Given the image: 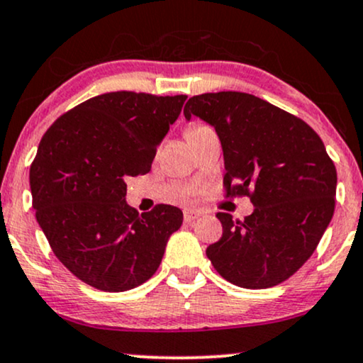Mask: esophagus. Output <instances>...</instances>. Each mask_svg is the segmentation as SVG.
<instances>
[{"mask_svg":"<svg viewBox=\"0 0 363 363\" xmlns=\"http://www.w3.org/2000/svg\"><path fill=\"white\" fill-rule=\"evenodd\" d=\"M199 216H201V211L200 210H195V208H185V211H183V220L185 222H193V220H196Z\"/></svg>","mask_w":363,"mask_h":363,"instance_id":"obj_1","label":"esophagus"}]
</instances>
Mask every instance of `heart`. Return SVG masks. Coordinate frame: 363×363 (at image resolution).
I'll return each instance as SVG.
<instances>
[{
    "mask_svg": "<svg viewBox=\"0 0 363 363\" xmlns=\"http://www.w3.org/2000/svg\"><path fill=\"white\" fill-rule=\"evenodd\" d=\"M196 128H203V125H195V126H191L190 130H196Z\"/></svg>",
    "mask_w": 363,
    "mask_h": 363,
    "instance_id": "b5f03b06",
    "label": "heart"
}]
</instances>
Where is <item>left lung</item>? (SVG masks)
Segmentation results:
<instances>
[{"mask_svg":"<svg viewBox=\"0 0 363 363\" xmlns=\"http://www.w3.org/2000/svg\"><path fill=\"white\" fill-rule=\"evenodd\" d=\"M222 141L227 196L247 195L243 222L216 213L223 235L206 248L215 270L243 289L290 279L312 257L335 210L337 170L320 136L262 98L240 91L205 93L185 105Z\"/></svg>","mask_w":363,"mask_h":363,"instance_id":"8db88e82","label":"left lung"}]
</instances>
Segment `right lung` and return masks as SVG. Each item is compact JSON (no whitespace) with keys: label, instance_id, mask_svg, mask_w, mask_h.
I'll use <instances>...</instances> for the list:
<instances>
[{"label":"right lung","instance_id":"1","mask_svg":"<svg viewBox=\"0 0 363 363\" xmlns=\"http://www.w3.org/2000/svg\"><path fill=\"white\" fill-rule=\"evenodd\" d=\"M185 100L105 93L61 115L41 138L30 168L33 208L56 258L84 284L125 291L158 270L183 213L160 203L138 215L125 180L150 172Z\"/></svg>","mask_w":363,"mask_h":363}]
</instances>
